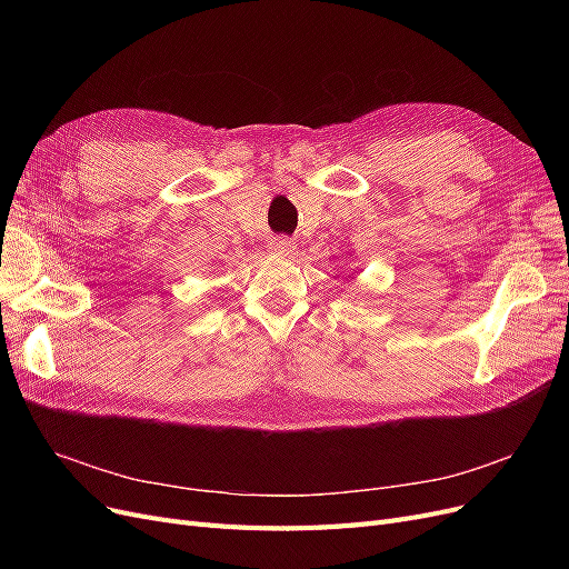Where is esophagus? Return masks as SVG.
<instances>
[{"label": "esophagus", "mask_w": 569, "mask_h": 569, "mask_svg": "<svg viewBox=\"0 0 569 569\" xmlns=\"http://www.w3.org/2000/svg\"><path fill=\"white\" fill-rule=\"evenodd\" d=\"M269 247H272V251L274 253H279V256H290L295 249H297V244H295V239L292 237H274L272 242H269Z\"/></svg>", "instance_id": "obj_1"}]
</instances>
